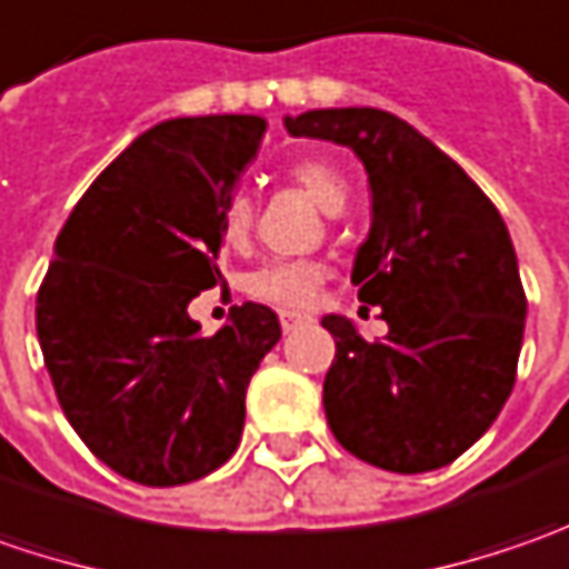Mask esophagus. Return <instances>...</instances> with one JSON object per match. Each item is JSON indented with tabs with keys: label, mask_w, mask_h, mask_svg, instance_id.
Returning a JSON list of instances; mask_svg holds the SVG:
<instances>
[{
	"label": "esophagus",
	"mask_w": 569,
	"mask_h": 569,
	"mask_svg": "<svg viewBox=\"0 0 569 569\" xmlns=\"http://www.w3.org/2000/svg\"><path fill=\"white\" fill-rule=\"evenodd\" d=\"M311 318L309 315H299V311H283L280 315V325H283V333H292L296 328H302V325H309Z\"/></svg>",
	"instance_id": "1"
}]
</instances>
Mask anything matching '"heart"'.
<instances>
[{"label":"heart","mask_w":569,"mask_h":569,"mask_svg":"<svg viewBox=\"0 0 569 569\" xmlns=\"http://www.w3.org/2000/svg\"><path fill=\"white\" fill-rule=\"evenodd\" d=\"M286 178L309 193L311 200L328 212H337L347 207V181L343 174L321 159H299L286 168ZM254 229V200L248 193H232L226 207L219 212V236L229 248H241ZM328 280V267L318 260H267L258 270L244 277V292L258 302L277 306L286 311H299L315 306L321 286Z\"/></svg>","instance_id":"b5f03b06"}]
</instances>
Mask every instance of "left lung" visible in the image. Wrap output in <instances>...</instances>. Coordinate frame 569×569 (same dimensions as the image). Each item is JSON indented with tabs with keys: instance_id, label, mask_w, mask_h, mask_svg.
<instances>
[{
	"instance_id": "8db88e82",
	"label": "left lung",
	"mask_w": 569,
	"mask_h": 569,
	"mask_svg": "<svg viewBox=\"0 0 569 569\" xmlns=\"http://www.w3.org/2000/svg\"><path fill=\"white\" fill-rule=\"evenodd\" d=\"M292 137L357 152L372 187V229L353 263L388 337L362 340L325 315L337 353L325 376L333 439L385 471L456 461L507 405L526 331V289L507 222L461 164L376 108L286 117Z\"/></svg>"
}]
</instances>
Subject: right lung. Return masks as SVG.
Segmentation results:
<instances>
[{
    "mask_svg": "<svg viewBox=\"0 0 569 569\" xmlns=\"http://www.w3.org/2000/svg\"><path fill=\"white\" fill-rule=\"evenodd\" d=\"M263 130L251 113L164 120L57 236L38 289L43 362L72 430L127 481H200L241 442L248 382L283 333L277 311L244 302L203 337L187 306L222 280L219 212Z\"/></svg>",
    "mask_w": 569,
    "mask_h": 569,
    "instance_id": "right-lung-1",
    "label": "right lung"
}]
</instances>
